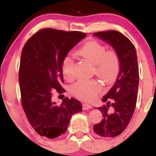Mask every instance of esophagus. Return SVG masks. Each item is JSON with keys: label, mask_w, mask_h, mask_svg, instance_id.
<instances>
[{"label": "esophagus", "mask_w": 156, "mask_h": 156, "mask_svg": "<svg viewBox=\"0 0 156 156\" xmlns=\"http://www.w3.org/2000/svg\"><path fill=\"white\" fill-rule=\"evenodd\" d=\"M92 107L89 104H86V103H84L83 104V111H87V110H89V109L92 108Z\"/></svg>", "instance_id": "1"}]
</instances>
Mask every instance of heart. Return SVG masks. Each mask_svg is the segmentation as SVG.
<instances>
[{
    "label": "heart",
    "mask_w": 156,
    "mask_h": 156,
    "mask_svg": "<svg viewBox=\"0 0 156 156\" xmlns=\"http://www.w3.org/2000/svg\"><path fill=\"white\" fill-rule=\"evenodd\" d=\"M76 55L82 57L93 64L94 73L102 80L111 83L115 80L119 72L120 60L117 52L114 50L105 51L104 45L95 41L83 44L76 52ZM74 60L67 55L62 62V74L67 80L74 78ZM101 87L95 80H80L73 87V92L84 101H92L101 92Z\"/></svg>",
    "instance_id": "heart-1"
}]
</instances>
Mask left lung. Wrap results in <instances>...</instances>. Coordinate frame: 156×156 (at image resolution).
Returning <instances> with one entry per match:
<instances>
[{"label":"left lung","instance_id":"1","mask_svg":"<svg viewBox=\"0 0 156 156\" xmlns=\"http://www.w3.org/2000/svg\"><path fill=\"white\" fill-rule=\"evenodd\" d=\"M93 35L112 46L120 60L115 83L102 99L103 102L107 101L106 105L98 108L103 119L93 126L94 131L102 137H115L129 124L136 104L139 81L136 51L133 43L120 32L101 31ZM110 99L113 101L112 105L108 101Z\"/></svg>","mask_w":156,"mask_h":156}]
</instances>
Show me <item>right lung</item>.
Masks as SVG:
<instances>
[{
  "mask_svg": "<svg viewBox=\"0 0 156 156\" xmlns=\"http://www.w3.org/2000/svg\"><path fill=\"white\" fill-rule=\"evenodd\" d=\"M86 37L79 31L44 28L23 47L19 71L22 105L32 128L42 136L54 139L65 133L73 115L82 111L81 103L74 98H66L57 105L51 91L63 92L62 62Z\"/></svg>",
  "mask_w": 156,
  "mask_h": 156,
  "instance_id": "obj_1",
  "label": "right lung"
}]
</instances>
